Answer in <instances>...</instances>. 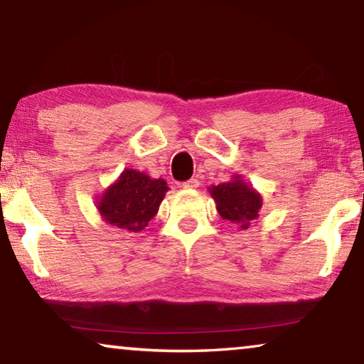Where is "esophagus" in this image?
Masks as SVG:
<instances>
[{
	"label": "esophagus",
	"mask_w": 364,
	"mask_h": 364,
	"mask_svg": "<svg viewBox=\"0 0 364 364\" xmlns=\"http://www.w3.org/2000/svg\"><path fill=\"white\" fill-rule=\"evenodd\" d=\"M198 186H199V181L196 180V178H191V180L183 183V188H186V189H196Z\"/></svg>",
	"instance_id": "obj_1"
}]
</instances>
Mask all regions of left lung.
Returning <instances> with one entry per match:
<instances>
[{
  "label": "left lung",
  "instance_id": "1",
  "mask_svg": "<svg viewBox=\"0 0 364 364\" xmlns=\"http://www.w3.org/2000/svg\"><path fill=\"white\" fill-rule=\"evenodd\" d=\"M209 193L221 218L240 229H247L250 221L259 218L262 198L250 184L240 180L239 175H235L229 183L211 186Z\"/></svg>",
  "mask_w": 364,
  "mask_h": 364
}]
</instances>
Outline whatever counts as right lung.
Wrapping results in <instances>:
<instances>
[{"instance_id":"obj_1","label":"right lung","mask_w":364,"mask_h":364,"mask_svg":"<svg viewBox=\"0 0 364 364\" xmlns=\"http://www.w3.org/2000/svg\"><path fill=\"white\" fill-rule=\"evenodd\" d=\"M165 180H153L145 173L125 170L97 201L105 223L127 232H141L148 226L168 191Z\"/></svg>"}]
</instances>
